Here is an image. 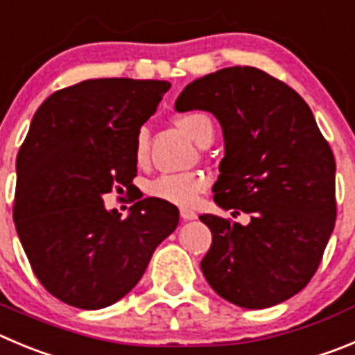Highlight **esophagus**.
<instances>
[{"label":"esophagus","mask_w":355,"mask_h":355,"mask_svg":"<svg viewBox=\"0 0 355 355\" xmlns=\"http://www.w3.org/2000/svg\"><path fill=\"white\" fill-rule=\"evenodd\" d=\"M180 217L184 218V220H194L198 215H196V211L191 210V208H180Z\"/></svg>","instance_id":"1"}]
</instances>
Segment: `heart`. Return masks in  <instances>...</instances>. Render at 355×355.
<instances>
[{
	"mask_svg": "<svg viewBox=\"0 0 355 355\" xmlns=\"http://www.w3.org/2000/svg\"><path fill=\"white\" fill-rule=\"evenodd\" d=\"M178 125L187 132L194 141H203L214 137V124L210 117L201 112H189L178 119ZM148 155V131L140 129L135 138V159L144 164ZM207 178L201 173H164L148 184V194L168 203L189 207L196 203L198 196L207 189Z\"/></svg>",
	"mask_w": 355,
	"mask_h": 355,
	"instance_id": "obj_1",
	"label": "heart"
}]
</instances>
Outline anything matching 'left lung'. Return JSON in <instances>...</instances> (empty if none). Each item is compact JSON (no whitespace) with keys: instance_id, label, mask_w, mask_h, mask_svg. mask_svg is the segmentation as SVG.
I'll use <instances>...</instances> for the list:
<instances>
[{"instance_id":"left-lung-1","label":"left lung","mask_w":355,"mask_h":355,"mask_svg":"<svg viewBox=\"0 0 355 355\" xmlns=\"http://www.w3.org/2000/svg\"><path fill=\"white\" fill-rule=\"evenodd\" d=\"M175 110L214 114L224 135L214 201L250 214L247 226L200 217L211 231L207 282L248 310L293 297L319 268L336 220V164L310 107L268 73L231 66L191 82Z\"/></svg>"}]
</instances>
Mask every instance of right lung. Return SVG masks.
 Segmentation results:
<instances>
[{
  "label": "right lung",
  "instance_id": "right-lung-1",
  "mask_svg": "<svg viewBox=\"0 0 355 355\" xmlns=\"http://www.w3.org/2000/svg\"><path fill=\"white\" fill-rule=\"evenodd\" d=\"M166 80L91 78L42 103L17 155L13 220L42 286L71 306L99 310L144 277L178 208L145 198L125 218L103 196L131 187L135 138L157 110Z\"/></svg>",
  "mask_w": 355,
  "mask_h": 355
}]
</instances>
